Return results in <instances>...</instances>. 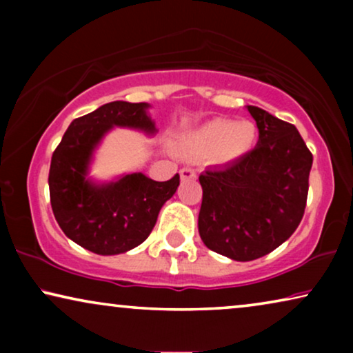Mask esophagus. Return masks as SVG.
<instances>
[{"mask_svg": "<svg viewBox=\"0 0 353 353\" xmlns=\"http://www.w3.org/2000/svg\"><path fill=\"white\" fill-rule=\"evenodd\" d=\"M180 178L181 180H191V178H196V172L192 168H181Z\"/></svg>", "mask_w": 353, "mask_h": 353, "instance_id": "34e87169", "label": "esophagus"}]
</instances>
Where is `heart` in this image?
<instances>
[{
    "mask_svg": "<svg viewBox=\"0 0 353 353\" xmlns=\"http://www.w3.org/2000/svg\"><path fill=\"white\" fill-rule=\"evenodd\" d=\"M255 141L257 127L249 120L212 119L181 134L176 144L181 151L196 156L209 154L215 163H231L248 156Z\"/></svg>",
    "mask_w": 353,
    "mask_h": 353,
    "instance_id": "heart-1",
    "label": "heart"
}]
</instances>
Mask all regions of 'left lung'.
<instances>
[{
    "instance_id": "8db88e82",
    "label": "left lung",
    "mask_w": 353,
    "mask_h": 353,
    "mask_svg": "<svg viewBox=\"0 0 353 353\" xmlns=\"http://www.w3.org/2000/svg\"><path fill=\"white\" fill-rule=\"evenodd\" d=\"M259 141L248 156L201 173L199 234L216 254L238 262L279 248L301 223L312 152L294 125L248 105Z\"/></svg>"
}]
</instances>
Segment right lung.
Listing matches in <instances>:
<instances>
[{
    "label": "right lung",
    "instance_id": "obj_1",
    "mask_svg": "<svg viewBox=\"0 0 353 353\" xmlns=\"http://www.w3.org/2000/svg\"><path fill=\"white\" fill-rule=\"evenodd\" d=\"M148 103L114 101L75 119L52 152L50 197L67 238L99 255L128 252L146 241L162 205L175 194L180 175L154 181L141 172L112 181H94L90 165L94 151L114 127L156 134Z\"/></svg>",
    "mask_w": 353,
    "mask_h": 353
}]
</instances>
